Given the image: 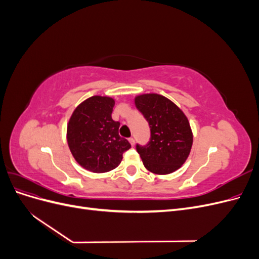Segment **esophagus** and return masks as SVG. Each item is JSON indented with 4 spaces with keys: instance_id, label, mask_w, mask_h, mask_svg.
I'll return each mask as SVG.
<instances>
[{
    "instance_id": "esophagus-1",
    "label": "esophagus",
    "mask_w": 259,
    "mask_h": 259,
    "mask_svg": "<svg viewBox=\"0 0 259 259\" xmlns=\"http://www.w3.org/2000/svg\"><path fill=\"white\" fill-rule=\"evenodd\" d=\"M128 142H130V144L132 145V146H135V139L134 138H128Z\"/></svg>"
}]
</instances>
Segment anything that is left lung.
<instances>
[{"mask_svg":"<svg viewBox=\"0 0 259 259\" xmlns=\"http://www.w3.org/2000/svg\"><path fill=\"white\" fill-rule=\"evenodd\" d=\"M151 131L150 143L137 145L145 167L156 175H167L183 166L190 154L193 134L184 111L160 94H140L134 99Z\"/></svg>","mask_w":259,"mask_h":259,"instance_id":"obj_1","label":"left lung"}]
</instances>
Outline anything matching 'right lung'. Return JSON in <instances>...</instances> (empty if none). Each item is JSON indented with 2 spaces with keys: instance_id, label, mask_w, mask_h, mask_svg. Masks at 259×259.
Segmentation results:
<instances>
[{
  "instance_id": "1",
  "label": "right lung",
  "mask_w": 259,
  "mask_h": 259,
  "mask_svg": "<svg viewBox=\"0 0 259 259\" xmlns=\"http://www.w3.org/2000/svg\"><path fill=\"white\" fill-rule=\"evenodd\" d=\"M114 99L95 95L74 109L67 125V143L74 160L92 173H107L119 166L131 148L120 137V123L112 120Z\"/></svg>"
}]
</instances>
